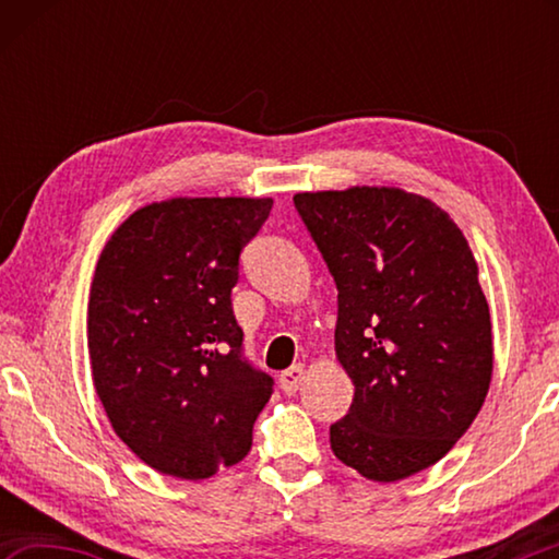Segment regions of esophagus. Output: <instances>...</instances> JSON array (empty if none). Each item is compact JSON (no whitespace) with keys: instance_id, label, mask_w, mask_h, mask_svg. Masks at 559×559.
<instances>
[{"instance_id":"obj_1","label":"esophagus","mask_w":559,"mask_h":559,"mask_svg":"<svg viewBox=\"0 0 559 559\" xmlns=\"http://www.w3.org/2000/svg\"><path fill=\"white\" fill-rule=\"evenodd\" d=\"M278 380H281L283 392H286V394H296L298 386L302 384V380H306V367H302V365H293L290 370L281 372Z\"/></svg>"}]
</instances>
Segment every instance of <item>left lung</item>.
Instances as JSON below:
<instances>
[{"label":"left lung","instance_id":"left-lung-1","mask_svg":"<svg viewBox=\"0 0 559 559\" xmlns=\"http://www.w3.org/2000/svg\"><path fill=\"white\" fill-rule=\"evenodd\" d=\"M293 204L337 286L335 353L355 384L330 447L392 484L453 449L486 402L493 333L476 259L451 216L396 187Z\"/></svg>","mask_w":559,"mask_h":559}]
</instances>
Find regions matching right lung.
<instances>
[{
	"mask_svg": "<svg viewBox=\"0 0 559 559\" xmlns=\"http://www.w3.org/2000/svg\"><path fill=\"white\" fill-rule=\"evenodd\" d=\"M273 200L177 197L122 222L88 300L93 384L128 449L200 480L251 451L273 377L243 357L231 288Z\"/></svg>",
	"mask_w": 559,
	"mask_h": 559,
	"instance_id": "obj_1",
	"label": "right lung"
}]
</instances>
